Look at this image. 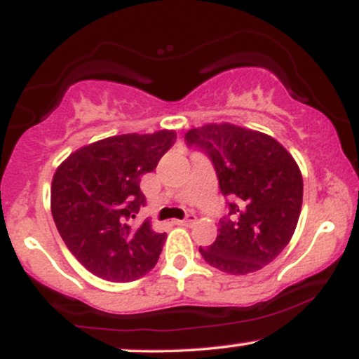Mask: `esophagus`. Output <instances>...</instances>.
<instances>
[{
  "mask_svg": "<svg viewBox=\"0 0 359 359\" xmlns=\"http://www.w3.org/2000/svg\"><path fill=\"white\" fill-rule=\"evenodd\" d=\"M196 222V216L194 214H187V217L185 219H175L174 224H180V226H191Z\"/></svg>",
  "mask_w": 359,
  "mask_h": 359,
  "instance_id": "obj_1",
  "label": "esophagus"
}]
</instances>
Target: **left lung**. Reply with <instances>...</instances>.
Listing matches in <instances>:
<instances>
[{"label":"left lung","instance_id":"8db88e82","mask_svg":"<svg viewBox=\"0 0 359 359\" xmlns=\"http://www.w3.org/2000/svg\"><path fill=\"white\" fill-rule=\"evenodd\" d=\"M216 168L228 216L201 255L214 269L246 275L273 262L294 236L304 182L297 162L275 138L231 123H209L185 133Z\"/></svg>","mask_w":359,"mask_h":359}]
</instances>
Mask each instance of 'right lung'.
Instances as JSON below:
<instances>
[{
  "instance_id": "add662e5",
  "label": "right lung",
  "mask_w": 359,
  "mask_h": 359,
  "mask_svg": "<svg viewBox=\"0 0 359 359\" xmlns=\"http://www.w3.org/2000/svg\"><path fill=\"white\" fill-rule=\"evenodd\" d=\"M174 130L128 133L71 154L52 179L50 209L69 251L96 277L133 282L158 262L167 234L133 219L147 199L143 174L175 143Z\"/></svg>"
}]
</instances>
